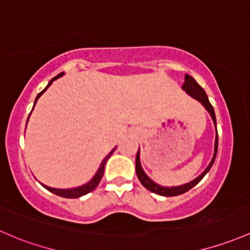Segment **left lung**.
<instances>
[{
  "label": "left lung",
  "mask_w": 250,
  "mask_h": 250,
  "mask_svg": "<svg viewBox=\"0 0 250 250\" xmlns=\"http://www.w3.org/2000/svg\"><path fill=\"white\" fill-rule=\"evenodd\" d=\"M182 88L186 92H187L189 96H191V97H193V98H195L196 101L200 102V103L204 105L205 107H206L207 111H208L209 114H211V117H212V120H213L215 128H217V121H215V114H214L213 106H212L211 103H209L208 98H207V94H206V92L204 91V88H202L201 86L199 85V83H196V81L194 80V79L191 78L190 75H188V74L185 75V83H183ZM217 151H218V132H217V134H215L213 158H212L211 163H209L208 167H207L206 170H205V171L202 172L201 175L199 176V177H196L195 180L191 181V182L187 183V185L180 186V187H170V188L162 187V186H159V185H157V183H154L153 181L151 180V178L147 177V175H146L145 172H144L143 167H141L140 154H139V151H138V154H136V158H135L136 175H138V178H139V181H140V182H141V185H143L146 189H148L149 191H152V193H156V194H158V195H163V196L181 195V194L186 193V191H188L189 189L193 188L194 186L198 185V183L200 182L202 178H204V176L209 171V169H211L212 165H213V163H214L215 156H217Z\"/></svg>",
  "instance_id": "obj_1"
}]
</instances>
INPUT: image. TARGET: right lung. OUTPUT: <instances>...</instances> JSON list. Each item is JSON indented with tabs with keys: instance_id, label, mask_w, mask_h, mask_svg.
I'll return each instance as SVG.
<instances>
[{
	"instance_id": "obj_1",
	"label": "right lung",
	"mask_w": 250,
	"mask_h": 250,
	"mask_svg": "<svg viewBox=\"0 0 250 250\" xmlns=\"http://www.w3.org/2000/svg\"><path fill=\"white\" fill-rule=\"evenodd\" d=\"M62 75H63V73H60V74L57 75V77H55L54 79H52V80H50V83H48V86H46V87L44 88V90L42 91L41 93L38 94V96H37V98H36V101H35V105H36V103H37V101H38V98H39V97H41L42 94H43L44 92H45V90H46V88L49 87L50 85H51V83H52V81H54V80H56L57 78L62 77ZM35 105H33V107H35ZM31 112H32V111H31ZM28 117H30V116H28ZM27 121H28V118H27ZM114 151H115V148L112 149V151L110 152V153L107 154L106 157H105L103 162H102L101 167H99L98 171H97L96 175H94V177L92 178V180L90 181V182H88V183H86V185L81 186V187L74 188V189H55V188H50V187H46V186H44V185H43V187L45 188V189H48V190H49V191H51V193L56 194V195H59V196H62V198H68V199H77V198H80V196H83V195H86V194H88V193H90V191L93 190V189H96L97 186L99 185V182H101L102 177H103V175H104L105 164H106L107 159L110 158V156H111V154L114 153Z\"/></svg>"
}]
</instances>
